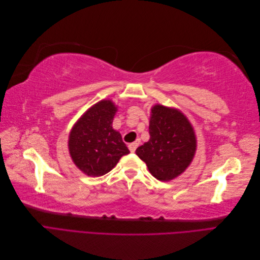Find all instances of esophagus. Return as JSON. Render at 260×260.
Instances as JSON below:
<instances>
[{
    "instance_id": "obj_1",
    "label": "esophagus",
    "mask_w": 260,
    "mask_h": 260,
    "mask_svg": "<svg viewBox=\"0 0 260 260\" xmlns=\"http://www.w3.org/2000/svg\"><path fill=\"white\" fill-rule=\"evenodd\" d=\"M139 144H140V140H137V141H135V142H133V143H130V144L128 145V147H129V149H130V152H131V153H135L137 147L139 146Z\"/></svg>"
}]
</instances>
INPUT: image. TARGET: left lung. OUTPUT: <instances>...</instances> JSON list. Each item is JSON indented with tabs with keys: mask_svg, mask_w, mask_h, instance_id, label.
Returning <instances> with one entry per match:
<instances>
[{
	"mask_svg": "<svg viewBox=\"0 0 260 260\" xmlns=\"http://www.w3.org/2000/svg\"><path fill=\"white\" fill-rule=\"evenodd\" d=\"M149 141L137 148L149 172L160 181L175 179L192 161L196 140L191 123L176 109L155 105L149 120Z\"/></svg>",
	"mask_w": 260,
	"mask_h": 260,
	"instance_id": "left-lung-1",
	"label": "left lung"
}]
</instances>
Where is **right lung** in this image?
<instances>
[{
  "label": "right lung",
  "mask_w": 260,
  "mask_h": 260,
  "mask_svg": "<svg viewBox=\"0 0 260 260\" xmlns=\"http://www.w3.org/2000/svg\"><path fill=\"white\" fill-rule=\"evenodd\" d=\"M116 111L112 101H101L77 121L70 132V156L85 175L103 176L116 166L121 156L129 154L120 133L112 127Z\"/></svg>",
  "instance_id": "right-lung-1"
}]
</instances>
